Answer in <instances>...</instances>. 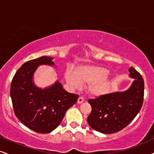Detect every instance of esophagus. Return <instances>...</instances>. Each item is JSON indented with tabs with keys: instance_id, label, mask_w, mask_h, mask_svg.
Returning <instances> with one entry per match:
<instances>
[{
	"instance_id": "esophagus-1",
	"label": "esophagus",
	"mask_w": 154,
	"mask_h": 154,
	"mask_svg": "<svg viewBox=\"0 0 154 154\" xmlns=\"http://www.w3.org/2000/svg\"><path fill=\"white\" fill-rule=\"evenodd\" d=\"M83 100H84V99H83V97H79V98H78V103H82L83 102Z\"/></svg>"
}]
</instances>
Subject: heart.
<instances>
[{"label":"heart","mask_w":154,"mask_h":154,"mask_svg":"<svg viewBox=\"0 0 154 154\" xmlns=\"http://www.w3.org/2000/svg\"><path fill=\"white\" fill-rule=\"evenodd\" d=\"M109 71L98 66H84L78 68L74 74L68 71L66 73L67 82L73 88H78L81 84H89L88 91L93 96H99L106 93L108 82L106 77Z\"/></svg>","instance_id":"b5f03b06"}]
</instances>
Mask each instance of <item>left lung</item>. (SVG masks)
Returning <instances> with one entry per match:
<instances>
[{
	"mask_svg": "<svg viewBox=\"0 0 154 154\" xmlns=\"http://www.w3.org/2000/svg\"><path fill=\"white\" fill-rule=\"evenodd\" d=\"M129 72L134 81L128 90L88 100L92 110L87 121L93 129L106 134L118 132L128 126L140 111L143 102V79L134 67L129 68Z\"/></svg>",
	"mask_w": 154,
	"mask_h": 154,
	"instance_id": "obj_1",
	"label": "left lung"
}]
</instances>
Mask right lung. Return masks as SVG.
<instances>
[{
    "label": "right lung",
    "mask_w": 154,
    "mask_h": 154,
    "mask_svg": "<svg viewBox=\"0 0 154 154\" xmlns=\"http://www.w3.org/2000/svg\"><path fill=\"white\" fill-rule=\"evenodd\" d=\"M53 58L42 56L23 64L13 78L11 97L15 115L26 126L39 134H48L59 126L67 110L79 95L70 94L59 82L41 90L32 82L38 66L54 65Z\"/></svg>",
    "instance_id": "add662e5"
}]
</instances>
